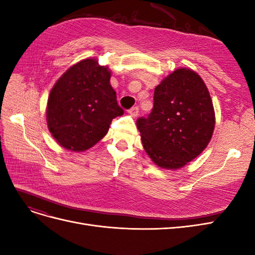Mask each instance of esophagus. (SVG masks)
Instances as JSON below:
<instances>
[{"label": "esophagus", "mask_w": 255, "mask_h": 255, "mask_svg": "<svg viewBox=\"0 0 255 255\" xmlns=\"http://www.w3.org/2000/svg\"><path fill=\"white\" fill-rule=\"evenodd\" d=\"M128 113L130 116H133V117H137L138 113H139V109H138V106H134V107H132V109H130V110H128Z\"/></svg>", "instance_id": "obj_1"}]
</instances>
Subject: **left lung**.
Returning <instances> with one entry per match:
<instances>
[{
    "label": "left lung",
    "mask_w": 255,
    "mask_h": 255,
    "mask_svg": "<svg viewBox=\"0 0 255 255\" xmlns=\"http://www.w3.org/2000/svg\"><path fill=\"white\" fill-rule=\"evenodd\" d=\"M146 117L137 119L142 145L165 169H177L201 153L214 128L213 102L202 79L190 69H177L154 90Z\"/></svg>",
    "instance_id": "1"
}]
</instances>
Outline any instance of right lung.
<instances>
[{
    "label": "right lung",
    "instance_id": "right-lung-1",
    "mask_svg": "<svg viewBox=\"0 0 255 255\" xmlns=\"http://www.w3.org/2000/svg\"><path fill=\"white\" fill-rule=\"evenodd\" d=\"M111 72L96 59H84L61 75L47 106L50 132L65 149L85 151L109 132L114 118L123 115L110 84Z\"/></svg>",
    "mask_w": 255,
    "mask_h": 255
}]
</instances>
